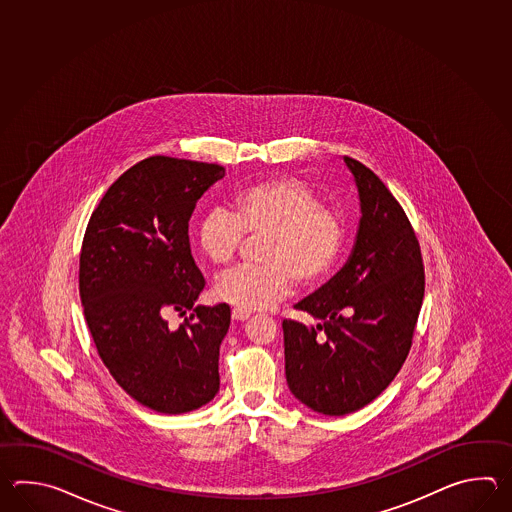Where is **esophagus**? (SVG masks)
Returning a JSON list of instances; mask_svg holds the SVG:
<instances>
[{"instance_id": "obj_1", "label": "esophagus", "mask_w": 512, "mask_h": 512, "mask_svg": "<svg viewBox=\"0 0 512 512\" xmlns=\"http://www.w3.org/2000/svg\"><path fill=\"white\" fill-rule=\"evenodd\" d=\"M249 316H251V313H249V311H241V309H232V318H234V320H238V322H245V320H249Z\"/></svg>"}]
</instances>
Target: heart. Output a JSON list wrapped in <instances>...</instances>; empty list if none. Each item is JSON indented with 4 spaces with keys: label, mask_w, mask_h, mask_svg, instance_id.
<instances>
[{
    "label": "heart",
    "mask_w": 512,
    "mask_h": 512,
    "mask_svg": "<svg viewBox=\"0 0 512 512\" xmlns=\"http://www.w3.org/2000/svg\"><path fill=\"white\" fill-rule=\"evenodd\" d=\"M243 234L261 238L258 265L225 272L216 282L221 302L241 311H261L296 287L309 289L335 269L346 241V219L326 207L313 186L296 177H274L243 186L232 212L212 208L199 219L197 249L225 267L236 258Z\"/></svg>",
    "instance_id": "1"
}]
</instances>
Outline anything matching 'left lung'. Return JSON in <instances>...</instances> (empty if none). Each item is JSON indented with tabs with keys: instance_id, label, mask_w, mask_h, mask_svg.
Wrapping results in <instances>:
<instances>
[{
	"instance_id": "obj_1",
	"label": "left lung",
	"mask_w": 512,
	"mask_h": 512,
	"mask_svg": "<svg viewBox=\"0 0 512 512\" xmlns=\"http://www.w3.org/2000/svg\"><path fill=\"white\" fill-rule=\"evenodd\" d=\"M359 188L355 249L344 269L296 304L318 320H283L285 377L298 401L326 415L357 412L403 368L425 296L414 227L368 166L344 157Z\"/></svg>"
}]
</instances>
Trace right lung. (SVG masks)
Returning <instances> with one entry per match:
<instances>
[{
	"mask_svg": "<svg viewBox=\"0 0 512 512\" xmlns=\"http://www.w3.org/2000/svg\"><path fill=\"white\" fill-rule=\"evenodd\" d=\"M223 175L219 164L164 155L133 164L100 199L82 241L78 289L98 355L124 392L159 414L192 412L219 390L230 307H194L205 278L188 221ZM170 312L186 322L168 327Z\"/></svg>",
	"mask_w": 512,
	"mask_h": 512,
	"instance_id": "right-lung-1",
	"label": "right lung"
}]
</instances>
